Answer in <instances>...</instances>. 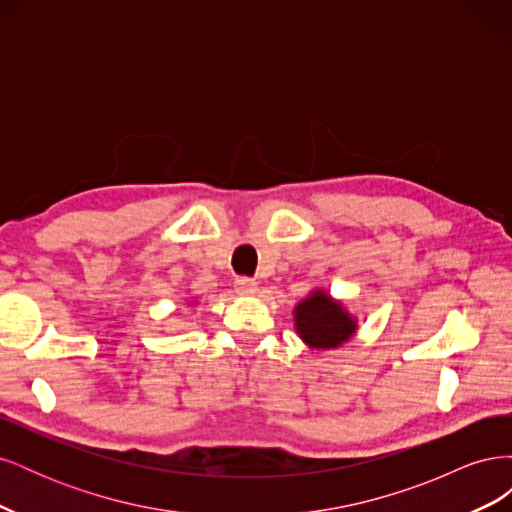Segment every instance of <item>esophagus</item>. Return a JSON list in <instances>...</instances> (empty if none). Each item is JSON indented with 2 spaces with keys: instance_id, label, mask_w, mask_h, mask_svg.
Masks as SVG:
<instances>
[{
  "instance_id": "obj_1",
  "label": "esophagus",
  "mask_w": 512,
  "mask_h": 512,
  "mask_svg": "<svg viewBox=\"0 0 512 512\" xmlns=\"http://www.w3.org/2000/svg\"><path fill=\"white\" fill-rule=\"evenodd\" d=\"M258 288L256 280H252V277H237L235 280V290L239 294H243V297H250V294H254Z\"/></svg>"
}]
</instances>
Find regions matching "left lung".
<instances>
[{"mask_svg": "<svg viewBox=\"0 0 512 512\" xmlns=\"http://www.w3.org/2000/svg\"><path fill=\"white\" fill-rule=\"evenodd\" d=\"M294 329L312 350H331L356 333V320L324 290H312L294 307Z\"/></svg>", "mask_w": 512, "mask_h": 512, "instance_id": "8db88e82", "label": "left lung"}]
</instances>
